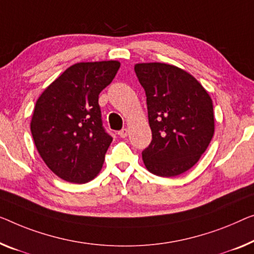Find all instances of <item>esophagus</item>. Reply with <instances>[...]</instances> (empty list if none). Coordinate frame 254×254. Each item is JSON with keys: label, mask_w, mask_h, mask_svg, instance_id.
I'll use <instances>...</instances> for the list:
<instances>
[{"label": "esophagus", "mask_w": 254, "mask_h": 254, "mask_svg": "<svg viewBox=\"0 0 254 254\" xmlns=\"http://www.w3.org/2000/svg\"><path fill=\"white\" fill-rule=\"evenodd\" d=\"M127 133H128V131H127V127H124L121 131H119V135H120L121 138H126L127 135Z\"/></svg>", "instance_id": "1"}]
</instances>
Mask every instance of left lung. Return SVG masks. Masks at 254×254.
I'll return each instance as SVG.
<instances>
[{"label":"left lung","mask_w":254,"mask_h":254,"mask_svg":"<svg viewBox=\"0 0 254 254\" xmlns=\"http://www.w3.org/2000/svg\"><path fill=\"white\" fill-rule=\"evenodd\" d=\"M135 75L145 89L150 145L142 151L153 175L176 177L192 168L214 133L212 99L194 76L173 65L137 64Z\"/></svg>","instance_id":"obj_1"}]
</instances>
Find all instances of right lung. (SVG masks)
<instances>
[{
	"mask_svg": "<svg viewBox=\"0 0 254 254\" xmlns=\"http://www.w3.org/2000/svg\"><path fill=\"white\" fill-rule=\"evenodd\" d=\"M120 66L116 60L75 64L37 99L30 122L34 143L62 179L85 184L103 168L113 138L103 127L98 99Z\"/></svg>",
	"mask_w": 254,
	"mask_h": 254,
	"instance_id": "add662e5",
	"label": "right lung"
}]
</instances>
